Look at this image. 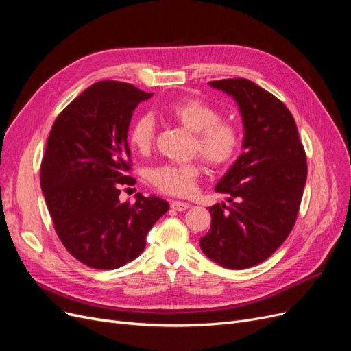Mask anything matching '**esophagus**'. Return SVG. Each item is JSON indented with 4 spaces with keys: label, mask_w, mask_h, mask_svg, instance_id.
Returning a JSON list of instances; mask_svg holds the SVG:
<instances>
[{
    "label": "esophagus",
    "mask_w": 351,
    "mask_h": 351,
    "mask_svg": "<svg viewBox=\"0 0 351 351\" xmlns=\"http://www.w3.org/2000/svg\"><path fill=\"white\" fill-rule=\"evenodd\" d=\"M190 205L186 204V202H178V200H173L171 202V208L174 210H186Z\"/></svg>",
    "instance_id": "1"
}]
</instances>
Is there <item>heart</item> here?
I'll return each mask as SVG.
<instances>
[{
	"mask_svg": "<svg viewBox=\"0 0 351 351\" xmlns=\"http://www.w3.org/2000/svg\"><path fill=\"white\" fill-rule=\"evenodd\" d=\"M168 117L196 133L195 151L210 165L221 167L236 156L240 146L239 125L219 119V112L210 104L199 98L186 97L171 102L165 108ZM155 120L151 114H142L134 119L129 130V141L133 149L141 154L151 151L155 141ZM202 168L199 164H168L155 168L151 180L156 189L174 196H189L195 192L196 180Z\"/></svg>",
	"mask_w": 351,
	"mask_h": 351,
	"instance_id": "b5f03b06",
	"label": "heart"
}]
</instances>
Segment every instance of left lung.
<instances>
[{
	"label": "left lung",
	"instance_id": "8db88e82",
	"mask_svg": "<svg viewBox=\"0 0 351 351\" xmlns=\"http://www.w3.org/2000/svg\"><path fill=\"white\" fill-rule=\"evenodd\" d=\"M209 86L236 101L244 136L241 155L215 186L230 206L209 208L200 249L221 267L244 269L267 261L289 237L306 184V154L291 112L272 93L247 79Z\"/></svg>",
	"mask_w": 351,
	"mask_h": 351
}]
</instances>
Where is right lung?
I'll use <instances>...</instances> for the list:
<instances>
[{
	"label": "right lung",
	"mask_w": 351,
	"mask_h": 351,
	"mask_svg": "<svg viewBox=\"0 0 351 351\" xmlns=\"http://www.w3.org/2000/svg\"><path fill=\"white\" fill-rule=\"evenodd\" d=\"M154 93L133 84L93 83L52 125L40 165V187L60 240L71 256L95 269H115L143 252L146 236L168 202L136 195L121 204L120 189L136 180L127 133L134 108Z\"/></svg>",
	"instance_id": "obj_1"
}]
</instances>
